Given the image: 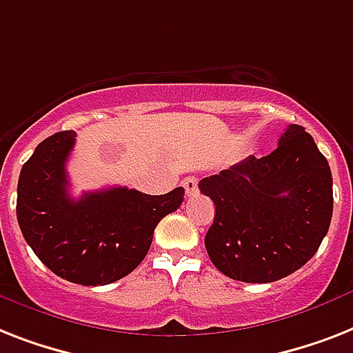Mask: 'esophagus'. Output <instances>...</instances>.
<instances>
[{"mask_svg":"<svg viewBox=\"0 0 353 353\" xmlns=\"http://www.w3.org/2000/svg\"><path fill=\"white\" fill-rule=\"evenodd\" d=\"M183 186H185L186 196H194L197 192V179L196 177H186L185 181H183Z\"/></svg>","mask_w":353,"mask_h":353,"instance_id":"1","label":"esophagus"}]
</instances>
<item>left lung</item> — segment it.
I'll use <instances>...</instances> for the list:
<instances>
[{
  "label": "left lung",
  "instance_id": "obj_1",
  "mask_svg": "<svg viewBox=\"0 0 353 353\" xmlns=\"http://www.w3.org/2000/svg\"><path fill=\"white\" fill-rule=\"evenodd\" d=\"M216 205L210 261L243 283H272L306 265L330 228L332 172L314 137L290 125L268 156L246 157L199 181Z\"/></svg>",
  "mask_w": 353,
  "mask_h": 353
}]
</instances>
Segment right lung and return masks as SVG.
<instances>
[{
	"label": "right lung",
	"mask_w": 353,
	"mask_h": 353,
	"mask_svg": "<svg viewBox=\"0 0 353 353\" xmlns=\"http://www.w3.org/2000/svg\"><path fill=\"white\" fill-rule=\"evenodd\" d=\"M76 132H57L36 147L21 168L16 214L25 241L47 268L83 286L128 276L152 245L163 217L185 199L183 186L148 196L127 186L68 194L67 159Z\"/></svg>",
	"instance_id": "obj_1"
}]
</instances>
